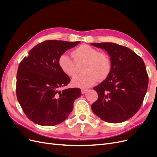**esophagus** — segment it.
<instances>
[{
	"label": "esophagus",
	"mask_w": 157,
	"mask_h": 157,
	"mask_svg": "<svg viewBox=\"0 0 157 157\" xmlns=\"http://www.w3.org/2000/svg\"><path fill=\"white\" fill-rule=\"evenodd\" d=\"M87 89H82L81 90V93H82V94H85V93H86V91H87Z\"/></svg>",
	"instance_id": "esophagus-1"
}]
</instances>
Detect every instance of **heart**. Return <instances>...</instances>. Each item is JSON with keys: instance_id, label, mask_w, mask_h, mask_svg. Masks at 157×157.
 <instances>
[{"instance_id": "1", "label": "heart", "mask_w": 157, "mask_h": 157, "mask_svg": "<svg viewBox=\"0 0 157 157\" xmlns=\"http://www.w3.org/2000/svg\"><path fill=\"white\" fill-rule=\"evenodd\" d=\"M74 61L67 55H61L58 60L61 70L66 75L73 77L77 75V65L84 63V73L77 76L72 80L73 86L87 88L94 85L97 80H103L111 73V61L104 52H98L93 47L83 44L71 52Z\"/></svg>"}]
</instances>
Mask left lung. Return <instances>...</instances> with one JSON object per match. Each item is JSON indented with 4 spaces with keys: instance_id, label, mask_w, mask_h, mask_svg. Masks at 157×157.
Instances as JSON below:
<instances>
[{
    "instance_id": "8db88e82",
    "label": "left lung",
    "mask_w": 157,
    "mask_h": 157,
    "mask_svg": "<svg viewBox=\"0 0 157 157\" xmlns=\"http://www.w3.org/2000/svg\"><path fill=\"white\" fill-rule=\"evenodd\" d=\"M110 56L111 73L94 89L98 94L92 110L101 120L122 122L138 111L148 87L145 65L139 56L126 46L113 42L91 43Z\"/></svg>"
}]
</instances>
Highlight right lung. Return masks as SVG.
Returning <instances> with one entry per match:
<instances>
[{
	"label": "right lung",
	"instance_id": "add662e5",
	"mask_svg": "<svg viewBox=\"0 0 157 157\" xmlns=\"http://www.w3.org/2000/svg\"><path fill=\"white\" fill-rule=\"evenodd\" d=\"M80 41L46 40L29 51L17 73V100L25 115L40 126L59 124L73 111V103L81 96L79 88L59 90L71 81L61 70L59 57Z\"/></svg>",
	"mask_w": 157,
	"mask_h": 157
}]
</instances>
